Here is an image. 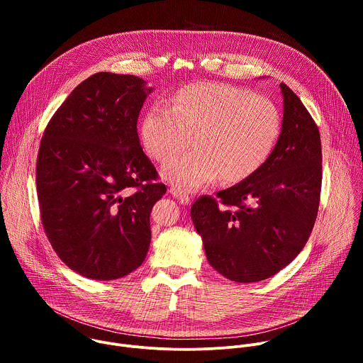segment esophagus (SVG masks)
Instances as JSON below:
<instances>
[{
	"label": "esophagus",
	"mask_w": 363,
	"mask_h": 363,
	"mask_svg": "<svg viewBox=\"0 0 363 363\" xmlns=\"http://www.w3.org/2000/svg\"><path fill=\"white\" fill-rule=\"evenodd\" d=\"M169 194L174 196V198H177L181 203H185V205H188L189 202H191V196L186 194V192H184V191H181L179 188H175V186H172L171 189H169Z\"/></svg>",
	"instance_id": "34e87169"
}]
</instances>
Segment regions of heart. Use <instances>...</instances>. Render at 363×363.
I'll list each match as a JSON object with an SVG mask.
<instances>
[{
  "label": "heart",
  "instance_id": "b5f03b06",
  "mask_svg": "<svg viewBox=\"0 0 363 363\" xmlns=\"http://www.w3.org/2000/svg\"><path fill=\"white\" fill-rule=\"evenodd\" d=\"M153 103L140 122V140L160 162L172 158L162 177L182 191H194L221 177L238 182L252 175L272 155L281 130L274 103L252 91L214 82L179 89L168 101Z\"/></svg>",
  "mask_w": 363,
  "mask_h": 363
}]
</instances>
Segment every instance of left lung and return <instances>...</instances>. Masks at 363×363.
Returning <instances> with one entry per match:
<instances>
[{
  "instance_id": "left-lung-1",
  "label": "left lung",
  "mask_w": 363,
  "mask_h": 363,
  "mask_svg": "<svg viewBox=\"0 0 363 363\" xmlns=\"http://www.w3.org/2000/svg\"><path fill=\"white\" fill-rule=\"evenodd\" d=\"M283 122L269 160L252 175L201 196L191 218L208 263L237 283L270 279L289 266L313 230L322 186L320 133L284 83Z\"/></svg>"
}]
</instances>
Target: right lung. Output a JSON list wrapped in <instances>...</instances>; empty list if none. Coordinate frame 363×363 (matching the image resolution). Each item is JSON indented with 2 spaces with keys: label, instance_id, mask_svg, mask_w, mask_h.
Here are the masks:
<instances>
[{
  "label": "right lung",
  "instance_id": "right-lung-1",
  "mask_svg": "<svg viewBox=\"0 0 363 363\" xmlns=\"http://www.w3.org/2000/svg\"><path fill=\"white\" fill-rule=\"evenodd\" d=\"M153 87L100 72L82 82L48 122L37 158L41 223L73 272L115 280L136 270L150 244L149 216L167 192L143 153L139 112Z\"/></svg>",
  "mask_w": 363,
  "mask_h": 363
}]
</instances>
